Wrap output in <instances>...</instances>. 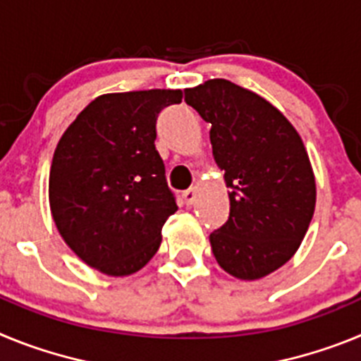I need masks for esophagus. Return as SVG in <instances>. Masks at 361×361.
Returning a JSON list of instances; mask_svg holds the SVG:
<instances>
[{"label":"esophagus","mask_w":361,"mask_h":361,"mask_svg":"<svg viewBox=\"0 0 361 361\" xmlns=\"http://www.w3.org/2000/svg\"><path fill=\"white\" fill-rule=\"evenodd\" d=\"M183 199H184V202H186V206H191V204H193V200L197 199V186H191L190 190L184 191Z\"/></svg>","instance_id":"esophagus-1"}]
</instances>
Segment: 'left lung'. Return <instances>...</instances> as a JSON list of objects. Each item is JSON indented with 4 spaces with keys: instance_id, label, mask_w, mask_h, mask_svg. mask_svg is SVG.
I'll return each instance as SVG.
<instances>
[{
    "instance_id": "obj_1",
    "label": "left lung",
    "mask_w": 361,
    "mask_h": 361,
    "mask_svg": "<svg viewBox=\"0 0 361 361\" xmlns=\"http://www.w3.org/2000/svg\"><path fill=\"white\" fill-rule=\"evenodd\" d=\"M212 124L213 159L229 188V219L209 235L226 273L258 280L289 262L311 224L317 183L302 137L282 111L228 79L184 90Z\"/></svg>"
}]
</instances>
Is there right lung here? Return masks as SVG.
Here are the masks:
<instances>
[{
  "label": "right lung",
  "instance_id": "obj_1",
  "mask_svg": "<svg viewBox=\"0 0 361 361\" xmlns=\"http://www.w3.org/2000/svg\"><path fill=\"white\" fill-rule=\"evenodd\" d=\"M183 90L104 94L75 117L54 152L49 177L52 219L86 266L128 276L146 266L177 212L155 149L157 116Z\"/></svg>",
  "mask_w": 361,
  "mask_h": 361
}]
</instances>
